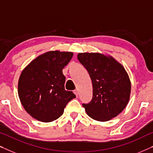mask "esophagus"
<instances>
[{
	"instance_id": "obj_1",
	"label": "esophagus",
	"mask_w": 153,
	"mask_h": 153,
	"mask_svg": "<svg viewBox=\"0 0 153 153\" xmlns=\"http://www.w3.org/2000/svg\"><path fill=\"white\" fill-rule=\"evenodd\" d=\"M74 93L75 95H76V96H78V94H79V91H78V90H77V89H75L74 91Z\"/></svg>"
}]
</instances>
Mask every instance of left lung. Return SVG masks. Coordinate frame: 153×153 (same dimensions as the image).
<instances>
[{
    "instance_id": "obj_1",
    "label": "left lung",
    "mask_w": 153,
    "mask_h": 153,
    "mask_svg": "<svg viewBox=\"0 0 153 153\" xmlns=\"http://www.w3.org/2000/svg\"><path fill=\"white\" fill-rule=\"evenodd\" d=\"M78 60L86 69L93 83V98L83 104L94 120L108 121L127 106L131 83L124 68L111 57L97 53H80Z\"/></svg>"
}]
</instances>
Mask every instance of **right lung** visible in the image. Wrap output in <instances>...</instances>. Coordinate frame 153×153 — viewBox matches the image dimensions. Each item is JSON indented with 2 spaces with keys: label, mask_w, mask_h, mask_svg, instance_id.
Segmentation results:
<instances>
[{
  "label": "right lung",
  "mask_w": 153,
  "mask_h": 153,
  "mask_svg": "<svg viewBox=\"0 0 153 153\" xmlns=\"http://www.w3.org/2000/svg\"><path fill=\"white\" fill-rule=\"evenodd\" d=\"M72 52L49 51L39 56L22 71L18 94L25 110L42 122H51L62 116L67 104L76 95L65 90L62 69Z\"/></svg>",
  "instance_id": "obj_1"
}]
</instances>
